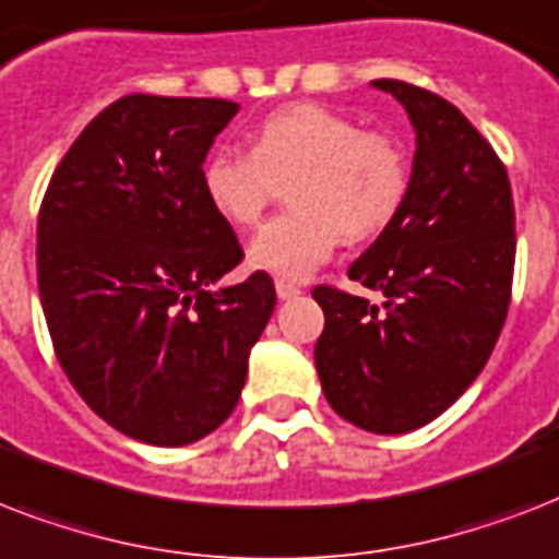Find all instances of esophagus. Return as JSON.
<instances>
[{
	"mask_svg": "<svg viewBox=\"0 0 559 559\" xmlns=\"http://www.w3.org/2000/svg\"><path fill=\"white\" fill-rule=\"evenodd\" d=\"M275 293H278V298H284V301H287V298L301 296V287H298V284H293V281H287V278H278V281H275Z\"/></svg>",
	"mask_w": 559,
	"mask_h": 559,
	"instance_id": "34e87169",
	"label": "esophagus"
}]
</instances>
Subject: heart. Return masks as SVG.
Returning a JSON list of instances; mask_svg holds the SVG:
<instances>
[{"label": "heart", "mask_w": 559, "mask_h": 559, "mask_svg": "<svg viewBox=\"0 0 559 559\" xmlns=\"http://www.w3.org/2000/svg\"><path fill=\"white\" fill-rule=\"evenodd\" d=\"M296 179V209L270 219L249 243V261L284 278L319 270L348 235H377L408 193L403 144L380 130H362L340 109L301 100L263 118L254 147L219 144L202 165V191L231 226H254Z\"/></svg>", "instance_id": "1"}]
</instances>
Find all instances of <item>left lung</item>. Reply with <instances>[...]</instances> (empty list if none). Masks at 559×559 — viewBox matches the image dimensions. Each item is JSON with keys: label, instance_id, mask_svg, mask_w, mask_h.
Instances as JSON below:
<instances>
[{"label": "left lung", "instance_id": "1", "mask_svg": "<svg viewBox=\"0 0 559 559\" xmlns=\"http://www.w3.org/2000/svg\"><path fill=\"white\" fill-rule=\"evenodd\" d=\"M391 92L415 127L408 193L348 278L382 305L316 287L324 331L316 371L333 412L377 435H403L447 412L469 389L511 305V179L485 135L450 100L403 81Z\"/></svg>", "mask_w": 559, "mask_h": 559}]
</instances>
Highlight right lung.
Segmentation results:
<instances>
[{
  "mask_svg": "<svg viewBox=\"0 0 559 559\" xmlns=\"http://www.w3.org/2000/svg\"><path fill=\"white\" fill-rule=\"evenodd\" d=\"M235 100L127 95L92 118L39 205L37 287L86 406L153 447H186L237 406L275 284L243 261L202 191Z\"/></svg>",
  "mask_w": 559,
  "mask_h": 559,
  "instance_id": "1",
  "label": "right lung"
}]
</instances>
